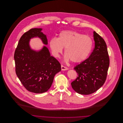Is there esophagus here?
Returning <instances> with one entry per match:
<instances>
[{
    "instance_id": "obj_1",
    "label": "esophagus",
    "mask_w": 123,
    "mask_h": 123,
    "mask_svg": "<svg viewBox=\"0 0 123 123\" xmlns=\"http://www.w3.org/2000/svg\"><path fill=\"white\" fill-rule=\"evenodd\" d=\"M61 70H68V68L63 65H61Z\"/></svg>"
}]
</instances>
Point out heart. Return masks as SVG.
I'll return each mask as SVG.
<instances>
[{"instance_id":"obj_1","label":"heart","mask_w":123,"mask_h":123,"mask_svg":"<svg viewBox=\"0 0 123 123\" xmlns=\"http://www.w3.org/2000/svg\"><path fill=\"white\" fill-rule=\"evenodd\" d=\"M92 46L93 41L90 36L73 30L63 31L58 38H53L49 41V47L55 57L59 58L64 48L66 54L65 60H71L75 63H81L87 59Z\"/></svg>"}]
</instances>
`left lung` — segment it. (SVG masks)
I'll list each match as a JSON object with an SVG mask.
<instances>
[{"label": "left lung", "mask_w": 123, "mask_h": 123, "mask_svg": "<svg viewBox=\"0 0 123 123\" xmlns=\"http://www.w3.org/2000/svg\"><path fill=\"white\" fill-rule=\"evenodd\" d=\"M95 47L89 58L74 67L78 76L71 83L76 93L88 95L101 88L105 83L109 66V58L104 39L94 32Z\"/></svg>", "instance_id": "1"}]
</instances>
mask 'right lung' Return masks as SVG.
Listing matches in <instances>:
<instances>
[{"label":"right lung","instance_id":"obj_1","mask_svg":"<svg viewBox=\"0 0 123 123\" xmlns=\"http://www.w3.org/2000/svg\"><path fill=\"white\" fill-rule=\"evenodd\" d=\"M41 28L30 29L22 36L14 53L16 73L27 90L36 94L46 92L50 88L55 75L61 70L59 61L51 56L46 46L36 51L31 48L30 39L39 38L47 45V36Z\"/></svg>","mask_w":123,"mask_h":123}]
</instances>
